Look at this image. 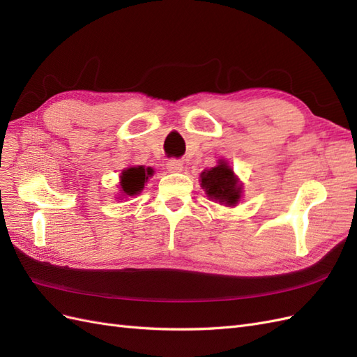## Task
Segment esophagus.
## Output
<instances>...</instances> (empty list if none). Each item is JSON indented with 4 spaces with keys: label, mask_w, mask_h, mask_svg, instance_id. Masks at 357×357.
<instances>
[{
    "label": "esophagus",
    "mask_w": 357,
    "mask_h": 357,
    "mask_svg": "<svg viewBox=\"0 0 357 357\" xmlns=\"http://www.w3.org/2000/svg\"><path fill=\"white\" fill-rule=\"evenodd\" d=\"M167 169H168L169 172H180V171L183 169L181 160H178V159H169V160L167 162Z\"/></svg>",
    "instance_id": "obj_1"
}]
</instances>
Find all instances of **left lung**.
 <instances>
[{
	"label": "left lung",
	"mask_w": 357,
	"mask_h": 357,
	"mask_svg": "<svg viewBox=\"0 0 357 357\" xmlns=\"http://www.w3.org/2000/svg\"><path fill=\"white\" fill-rule=\"evenodd\" d=\"M218 164L201 172V188L211 199L219 201L226 207H234L241 198L243 185L223 159Z\"/></svg>",
	"instance_id": "8db88e82"
}]
</instances>
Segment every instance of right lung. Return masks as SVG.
Masks as SVG:
<instances>
[{
  "mask_svg": "<svg viewBox=\"0 0 357 357\" xmlns=\"http://www.w3.org/2000/svg\"><path fill=\"white\" fill-rule=\"evenodd\" d=\"M153 176V169L143 165L139 167H131L122 171L121 176V189L123 195L134 197L138 195L139 192L144 189V183L149 180V177Z\"/></svg>",
  "mask_w": 357,
  "mask_h": 357,
  "instance_id": "add662e5",
  "label": "right lung"
}]
</instances>
